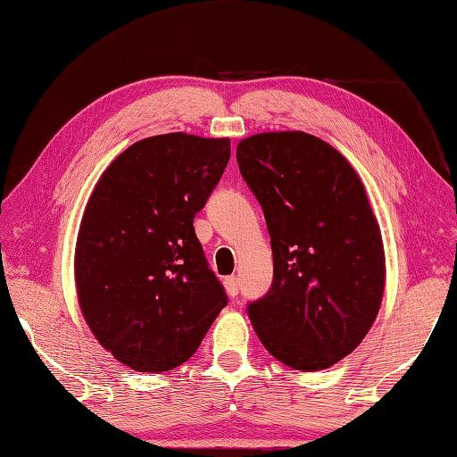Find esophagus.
Wrapping results in <instances>:
<instances>
[{
  "instance_id": "obj_1",
  "label": "esophagus",
  "mask_w": 457,
  "mask_h": 457,
  "mask_svg": "<svg viewBox=\"0 0 457 457\" xmlns=\"http://www.w3.org/2000/svg\"><path fill=\"white\" fill-rule=\"evenodd\" d=\"M223 287H226L229 297H237V291H239V283L236 277H226V281H223Z\"/></svg>"
}]
</instances>
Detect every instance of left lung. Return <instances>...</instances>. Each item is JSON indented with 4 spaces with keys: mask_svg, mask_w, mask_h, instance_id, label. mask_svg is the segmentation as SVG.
<instances>
[{
    "mask_svg": "<svg viewBox=\"0 0 457 457\" xmlns=\"http://www.w3.org/2000/svg\"><path fill=\"white\" fill-rule=\"evenodd\" d=\"M236 156L273 252L271 289L247 315L277 361L328 369L361 345L382 303L384 247L364 186L341 152L307 132L253 134Z\"/></svg>",
    "mask_w": 457,
    "mask_h": 457,
    "instance_id": "8db88e82",
    "label": "left lung"
}]
</instances>
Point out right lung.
<instances>
[{"label": "right lung", "mask_w": 457, "mask_h": 457, "mask_svg": "<svg viewBox=\"0 0 457 457\" xmlns=\"http://www.w3.org/2000/svg\"><path fill=\"white\" fill-rule=\"evenodd\" d=\"M229 154V138L170 132L138 140L88 198L75 249L79 305L96 341L132 370L186 362L228 305L194 218Z\"/></svg>", "instance_id": "add662e5"}]
</instances>
